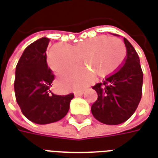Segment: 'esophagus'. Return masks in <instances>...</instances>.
I'll use <instances>...</instances> for the list:
<instances>
[{
  "label": "esophagus",
  "instance_id": "1",
  "mask_svg": "<svg viewBox=\"0 0 158 158\" xmlns=\"http://www.w3.org/2000/svg\"><path fill=\"white\" fill-rule=\"evenodd\" d=\"M83 94H84V91H83V90H80V91H75V92H74V96H82Z\"/></svg>",
  "mask_w": 158,
  "mask_h": 158
}]
</instances>
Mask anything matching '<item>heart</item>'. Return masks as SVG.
<instances>
[{
    "label": "heart",
    "mask_w": 158,
    "mask_h": 158,
    "mask_svg": "<svg viewBox=\"0 0 158 158\" xmlns=\"http://www.w3.org/2000/svg\"><path fill=\"white\" fill-rule=\"evenodd\" d=\"M84 56L85 62L90 58L89 65L93 72L103 77L113 73L122 63L126 56V47L123 42L117 37L100 35L79 42L71 47L64 44L53 45L48 52L47 62L52 70L61 73L79 65V58ZM65 86L71 88L73 84L66 80Z\"/></svg>",
    "instance_id": "b5f03b06"
}]
</instances>
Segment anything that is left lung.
<instances>
[{"label": "left lung", "instance_id": "obj_1", "mask_svg": "<svg viewBox=\"0 0 158 158\" xmlns=\"http://www.w3.org/2000/svg\"><path fill=\"white\" fill-rule=\"evenodd\" d=\"M127 56L122 66L92 88L98 98L91 106V113L98 121L116 125L132 116L142 95L143 73L139 56L125 38Z\"/></svg>", "mask_w": 158, "mask_h": 158}]
</instances>
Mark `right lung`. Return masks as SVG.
<instances>
[{
    "label": "right lung",
    "instance_id": "right-lung-1",
    "mask_svg": "<svg viewBox=\"0 0 158 158\" xmlns=\"http://www.w3.org/2000/svg\"><path fill=\"white\" fill-rule=\"evenodd\" d=\"M50 40L43 37L26 47L16 67L14 91L23 114L31 122L47 124L61 120L69 110L73 94L51 91L54 74L46 62Z\"/></svg>",
    "mask_w": 158,
    "mask_h": 158
}]
</instances>
